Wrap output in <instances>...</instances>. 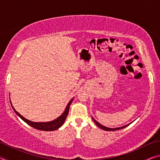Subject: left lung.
<instances>
[{"mask_svg": "<svg viewBox=\"0 0 160 160\" xmlns=\"http://www.w3.org/2000/svg\"><path fill=\"white\" fill-rule=\"evenodd\" d=\"M92 118L93 121H94V122L96 123V125H97V126L99 127V128H101V129L104 130V131H118V130L123 129V128H126V127H127L128 126H129L130 124H131V123H132V122H133V121H132V122L130 123H128V124H127V125H125V126H123L118 127V128H108V127H106V126H102V124H100L99 122H97V121L95 120V119H94V118L92 117Z\"/></svg>", "mask_w": 160, "mask_h": 160, "instance_id": "1", "label": "left lung"}]
</instances>
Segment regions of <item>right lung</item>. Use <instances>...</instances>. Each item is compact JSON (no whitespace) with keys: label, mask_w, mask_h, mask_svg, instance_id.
<instances>
[{"label":"right lung","mask_w":160,"mask_h":160,"mask_svg":"<svg viewBox=\"0 0 160 160\" xmlns=\"http://www.w3.org/2000/svg\"><path fill=\"white\" fill-rule=\"evenodd\" d=\"M73 99H74V97L69 102V103L68 104L66 109H65L63 113H62V114L59 116V117H58L56 119H54V120L51 121H48V122H34V121H29V120H28V119H27L25 117H23V116H22L20 113H19L17 111L14 109V107H13L12 105L11 102H10V104H11V106L12 107L13 110H14V112L16 113V114H17L21 119H22V120L25 121V123H28L29 126L33 127L34 128H36L37 130H40V131H55V130L59 128L60 127L63 126V124L64 123L65 121H66L67 116H68V114L69 108H70V104H71L72 102L73 101Z\"/></svg>","instance_id":"add662e5"}]
</instances>
